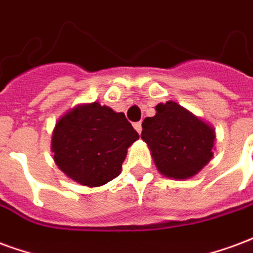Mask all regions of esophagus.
Listing matches in <instances>:
<instances>
[{"label":"esophagus","instance_id":"34e87169","mask_svg":"<svg viewBox=\"0 0 253 253\" xmlns=\"http://www.w3.org/2000/svg\"><path fill=\"white\" fill-rule=\"evenodd\" d=\"M133 128L136 129V132H137V133H141V123H134L133 124Z\"/></svg>","mask_w":253,"mask_h":253}]
</instances>
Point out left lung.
I'll use <instances>...</instances> for the list:
<instances>
[{"label":"left lung","instance_id":"1","mask_svg":"<svg viewBox=\"0 0 253 253\" xmlns=\"http://www.w3.org/2000/svg\"><path fill=\"white\" fill-rule=\"evenodd\" d=\"M155 110L154 117H145L141 124V139L158 171L176 180L197 175L213 158V125L171 99L158 104Z\"/></svg>","mask_w":253,"mask_h":253}]
</instances>
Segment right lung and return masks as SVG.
Returning <instances> with one entry per match:
<instances>
[{
    "label": "right lung",
    "mask_w": 253,
    "mask_h": 253,
    "mask_svg": "<svg viewBox=\"0 0 253 253\" xmlns=\"http://www.w3.org/2000/svg\"><path fill=\"white\" fill-rule=\"evenodd\" d=\"M137 139L124 113L99 102L81 104L56 121L51 151L70 179L99 187L119 176L128 148Z\"/></svg>",
    "instance_id": "add662e5"
}]
</instances>
